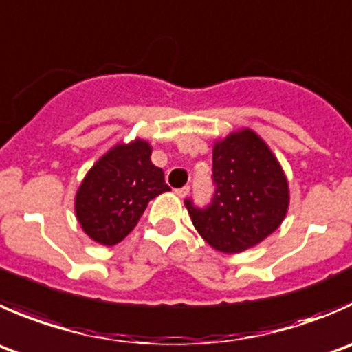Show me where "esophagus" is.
Here are the masks:
<instances>
[{
  "instance_id": "1",
  "label": "esophagus",
  "mask_w": 352,
  "mask_h": 352,
  "mask_svg": "<svg viewBox=\"0 0 352 352\" xmlns=\"http://www.w3.org/2000/svg\"><path fill=\"white\" fill-rule=\"evenodd\" d=\"M189 192H190V187L189 186H184V187H180V189H175V194L179 197L189 196Z\"/></svg>"
}]
</instances>
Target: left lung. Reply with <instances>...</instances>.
<instances>
[{
	"instance_id": "obj_1",
	"label": "left lung",
	"mask_w": 352,
	"mask_h": 352,
	"mask_svg": "<svg viewBox=\"0 0 352 352\" xmlns=\"http://www.w3.org/2000/svg\"><path fill=\"white\" fill-rule=\"evenodd\" d=\"M214 192L199 208L186 199L201 237L221 252L245 251L278 228L289 206V186L274 153L252 131L234 132L213 148Z\"/></svg>"
}]
</instances>
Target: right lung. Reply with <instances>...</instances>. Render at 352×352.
I'll use <instances>...</instances> for the list:
<instances>
[{
	"mask_svg": "<svg viewBox=\"0 0 352 352\" xmlns=\"http://www.w3.org/2000/svg\"><path fill=\"white\" fill-rule=\"evenodd\" d=\"M170 190L163 170L151 163L144 141L118 144L85 175L75 197V213L93 241L115 245L124 241L151 199Z\"/></svg>",
	"mask_w": 352,
	"mask_h": 352,
	"instance_id": "obj_1",
	"label": "right lung"
}]
</instances>
